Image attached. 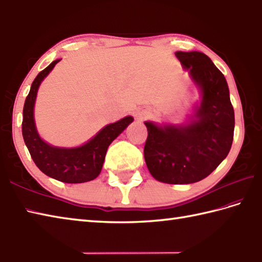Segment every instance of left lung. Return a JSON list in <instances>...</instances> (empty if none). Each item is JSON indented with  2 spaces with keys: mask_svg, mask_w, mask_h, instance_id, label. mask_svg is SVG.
Returning <instances> with one entry per match:
<instances>
[{
  "mask_svg": "<svg viewBox=\"0 0 262 262\" xmlns=\"http://www.w3.org/2000/svg\"><path fill=\"white\" fill-rule=\"evenodd\" d=\"M176 57L201 90L200 105L186 124L145 122L143 149L152 178L168 184H190L207 178L231 150L234 110L224 74L201 52H176Z\"/></svg>",
  "mask_w": 262,
  "mask_h": 262,
  "instance_id": "8db88e82",
  "label": "left lung"
}]
</instances>
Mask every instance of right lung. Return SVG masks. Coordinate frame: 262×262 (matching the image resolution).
I'll list each match as a JSON object with an SVG mask.
<instances>
[{
	"label": "right lung",
	"instance_id": "add662e5",
	"mask_svg": "<svg viewBox=\"0 0 262 262\" xmlns=\"http://www.w3.org/2000/svg\"><path fill=\"white\" fill-rule=\"evenodd\" d=\"M60 61H53L38 73L31 83L24 106L23 136L31 158L42 173L64 183H83L99 175L108 146L125 130L133 117L126 116L115 123L106 125L88 142L77 148H58L41 140L34 120L36 96L42 80Z\"/></svg>",
	"mask_w": 262,
	"mask_h": 262
}]
</instances>
